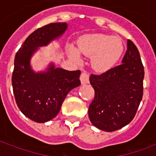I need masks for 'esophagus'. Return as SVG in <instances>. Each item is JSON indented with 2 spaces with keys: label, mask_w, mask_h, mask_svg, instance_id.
<instances>
[{
  "label": "esophagus",
  "mask_w": 156,
  "mask_h": 156,
  "mask_svg": "<svg viewBox=\"0 0 156 156\" xmlns=\"http://www.w3.org/2000/svg\"><path fill=\"white\" fill-rule=\"evenodd\" d=\"M80 81L82 84H86L89 83V75L86 72H83L80 75Z\"/></svg>",
  "instance_id": "34e87169"
}]
</instances>
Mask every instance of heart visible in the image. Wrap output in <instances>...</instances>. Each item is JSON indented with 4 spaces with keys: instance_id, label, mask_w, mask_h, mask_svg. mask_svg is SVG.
Segmentation results:
<instances>
[{
    "instance_id": "b5f03b06",
    "label": "heart",
    "mask_w": 156,
    "mask_h": 156,
    "mask_svg": "<svg viewBox=\"0 0 156 156\" xmlns=\"http://www.w3.org/2000/svg\"><path fill=\"white\" fill-rule=\"evenodd\" d=\"M123 51L120 39L104 34H89L78 41V49L70 45L69 55L76 61H80V53L91 57L94 69L100 73L108 71L116 64Z\"/></svg>"
}]
</instances>
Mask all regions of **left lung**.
I'll use <instances>...</instances> for the list:
<instances>
[{"label":"left lung","instance_id":"left-lung-1","mask_svg":"<svg viewBox=\"0 0 156 156\" xmlns=\"http://www.w3.org/2000/svg\"><path fill=\"white\" fill-rule=\"evenodd\" d=\"M144 76L140 53L134 44L128 40L122 64L101 75L90 76L95 93L88 109L92 124L107 132L129 124L142 99Z\"/></svg>","mask_w":156,"mask_h":156}]
</instances>
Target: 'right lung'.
<instances>
[{
	"mask_svg": "<svg viewBox=\"0 0 156 156\" xmlns=\"http://www.w3.org/2000/svg\"><path fill=\"white\" fill-rule=\"evenodd\" d=\"M66 23H50L32 33L15 57L12 83L16 104L31 120L45 122L58 114L69 92L80 85V71L56 68L51 63L45 71L36 73L30 61L39 48L64 34Z\"/></svg>",
	"mask_w": 156,
	"mask_h": 156,
	"instance_id": "right-lung-1",
	"label": "right lung"
}]
</instances>
